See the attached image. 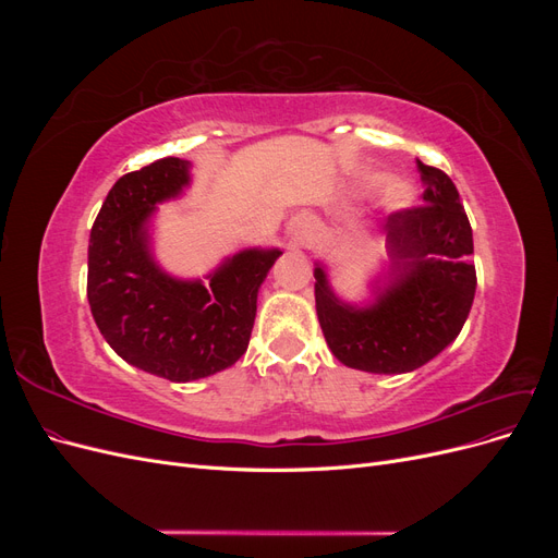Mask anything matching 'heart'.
<instances>
[{
  "mask_svg": "<svg viewBox=\"0 0 558 558\" xmlns=\"http://www.w3.org/2000/svg\"><path fill=\"white\" fill-rule=\"evenodd\" d=\"M408 189H404L402 183H396V181H391L386 185V191H384V202H386V207H400V205H404V199H408Z\"/></svg>",
  "mask_w": 558,
  "mask_h": 558,
  "instance_id": "heart-1",
  "label": "heart"
}]
</instances>
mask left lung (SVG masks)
<instances>
[{"label": "left lung", "instance_id": "obj_1", "mask_svg": "<svg viewBox=\"0 0 558 558\" xmlns=\"http://www.w3.org/2000/svg\"><path fill=\"white\" fill-rule=\"evenodd\" d=\"M424 174V205L384 218L388 283L375 302L351 307L337 300L324 267H314L320 330L335 359L375 375H400L426 365L459 337L477 289L472 228L453 181L437 167Z\"/></svg>", "mask_w": 558, "mask_h": 558}]
</instances>
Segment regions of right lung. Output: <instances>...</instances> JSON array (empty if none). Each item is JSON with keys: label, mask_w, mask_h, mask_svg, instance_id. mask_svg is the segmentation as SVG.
I'll return each instance as SVG.
<instances>
[{"label": "right lung", "mask_w": 558, "mask_h": 558, "mask_svg": "<svg viewBox=\"0 0 558 558\" xmlns=\"http://www.w3.org/2000/svg\"><path fill=\"white\" fill-rule=\"evenodd\" d=\"M189 185V162L160 158L113 183L88 246V302L99 332L130 365L193 381L238 363L248 347L258 289L279 248H248L202 281L167 277L154 263L146 221Z\"/></svg>", "instance_id": "right-lung-1"}]
</instances>
